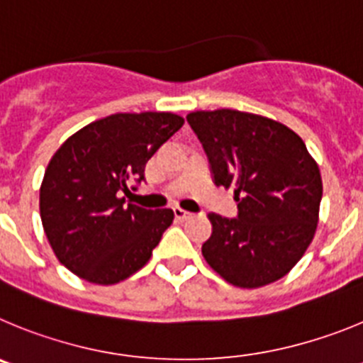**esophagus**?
<instances>
[{"label": "esophagus", "mask_w": 363, "mask_h": 363, "mask_svg": "<svg viewBox=\"0 0 363 363\" xmlns=\"http://www.w3.org/2000/svg\"><path fill=\"white\" fill-rule=\"evenodd\" d=\"M174 213H175V218H179V220H188V218H191V213L182 210V208H175Z\"/></svg>", "instance_id": "1"}]
</instances>
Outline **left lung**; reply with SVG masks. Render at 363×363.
I'll return each instance as SVG.
<instances>
[{
  "label": "left lung",
  "mask_w": 363,
  "mask_h": 363,
  "mask_svg": "<svg viewBox=\"0 0 363 363\" xmlns=\"http://www.w3.org/2000/svg\"><path fill=\"white\" fill-rule=\"evenodd\" d=\"M217 186L233 188L238 217L210 213L202 255L211 269L242 289L286 277L318 226L322 177L303 141L286 125L220 108L188 113Z\"/></svg>",
  "instance_id": "obj_1"
}]
</instances>
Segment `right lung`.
Wrapping results in <instances>:
<instances>
[{
    "label": "right lung",
    "instance_id": "obj_1",
    "mask_svg": "<svg viewBox=\"0 0 363 363\" xmlns=\"http://www.w3.org/2000/svg\"><path fill=\"white\" fill-rule=\"evenodd\" d=\"M182 125L172 112L113 113L77 130L52 155L39 213L52 251L74 275L112 286L146 266L175 215L145 210L125 195Z\"/></svg>",
    "mask_w": 363,
    "mask_h": 363
}]
</instances>
